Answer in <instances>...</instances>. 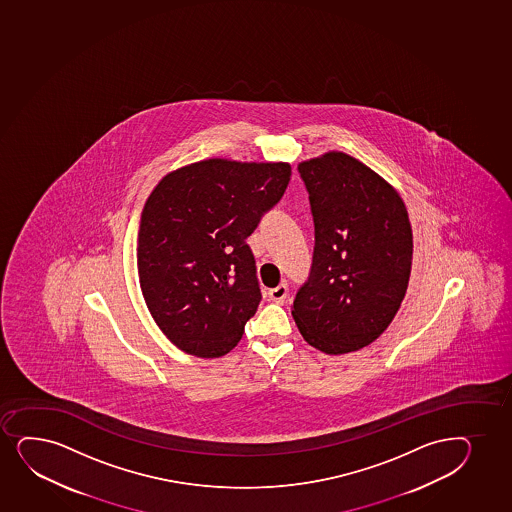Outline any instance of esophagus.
Listing matches in <instances>:
<instances>
[{"instance_id": "obj_1", "label": "esophagus", "mask_w": 512, "mask_h": 512, "mask_svg": "<svg viewBox=\"0 0 512 512\" xmlns=\"http://www.w3.org/2000/svg\"><path fill=\"white\" fill-rule=\"evenodd\" d=\"M270 300L271 302H275V304H283L288 297V287L285 283H280L278 287L271 288L270 290Z\"/></svg>"}]
</instances>
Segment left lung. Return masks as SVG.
<instances>
[{"label":"left lung","instance_id":"1","mask_svg":"<svg viewBox=\"0 0 512 512\" xmlns=\"http://www.w3.org/2000/svg\"><path fill=\"white\" fill-rule=\"evenodd\" d=\"M314 220V254L292 316L328 355L371 345L393 321L412 270L413 237L400 194L343 152L299 164Z\"/></svg>","mask_w":512,"mask_h":512}]
</instances>
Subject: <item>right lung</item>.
I'll use <instances>...</instances> for the list:
<instances>
[{"instance_id":"right-lung-1","label":"right lung","mask_w":512,"mask_h":512,"mask_svg":"<svg viewBox=\"0 0 512 512\" xmlns=\"http://www.w3.org/2000/svg\"><path fill=\"white\" fill-rule=\"evenodd\" d=\"M287 162L208 159L162 177L141 212L138 277L179 350L217 359L241 341L261 290L246 239L282 200Z\"/></svg>"}]
</instances>
